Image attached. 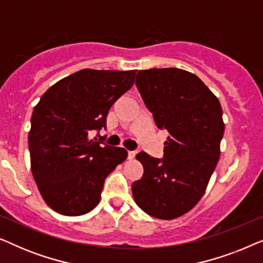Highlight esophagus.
<instances>
[{
  "instance_id": "obj_1",
  "label": "esophagus",
  "mask_w": 263,
  "mask_h": 263,
  "mask_svg": "<svg viewBox=\"0 0 263 263\" xmlns=\"http://www.w3.org/2000/svg\"><path fill=\"white\" fill-rule=\"evenodd\" d=\"M135 154V151H128V159H134Z\"/></svg>"
}]
</instances>
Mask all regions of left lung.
<instances>
[{
    "instance_id": "left-lung-1",
    "label": "left lung",
    "mask_w": 263,
    "mask_h": 263,
    "mask_svg": "<svg viewBox=\"0 0 263 263\" xmlns=\"http://www.w3.org/2000/svg\"><path fill=\"white\" fill-rule=\"evenodd\" d=\"M136 87L168 136L163 159L136 156L143 175L133 183V196L151 217L171 220L188 213L204 194L220 157L222 109L199 77L178 68L139 70Z\"/></svg>"
}]
</instances>
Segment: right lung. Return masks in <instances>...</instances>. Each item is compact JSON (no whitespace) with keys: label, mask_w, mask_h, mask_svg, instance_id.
Segmentation results:
<instances>
[{"label":"right lung","mask_w":263,"mask_h":263,"mask_svg":"<svg viewBox=\"0 0 263 263\" xmlns=\"http://www.w3.org/2000/svg\"><path fill=\"white\" fill-rule=\"evenodd\" d=\"M136 70L82 69L52 85L34 106L28 133L31 170L46 204L82 215L100 201L104 182L127 159L121 147L89 138L106 128L114 103L134 85Z\"/></svg>","instance_id":"right-lung-1"}]
</instances>
